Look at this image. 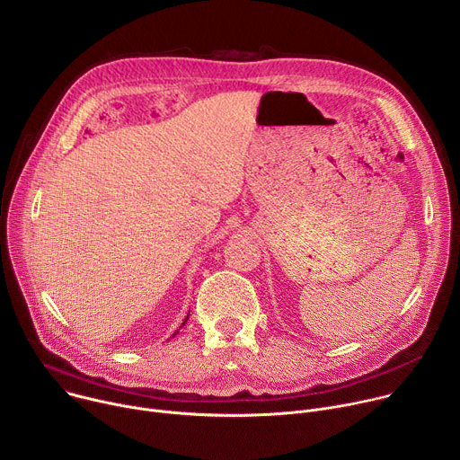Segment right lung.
<instances>
[{
  "mask_svg": "<svg viewBox=\"0 0 460 460\" xmlns=\"http://www.w3.org/2000/svg\"><path fill=\"white\" fill-rule=\"evenodd\" d=\"M187 318H189V314H187V316H185V320H183V323H181V325H185V322H187ZM181 325H180V327H181ZM174 335H178V330H176V333H174ZM174 335H172V337H174Z\"/></svg>",
  "mask_w": 460,
  "mask_h": 460,
  "instance_id": "add662e5",
  "label": "right lung"
}]
</instances>
